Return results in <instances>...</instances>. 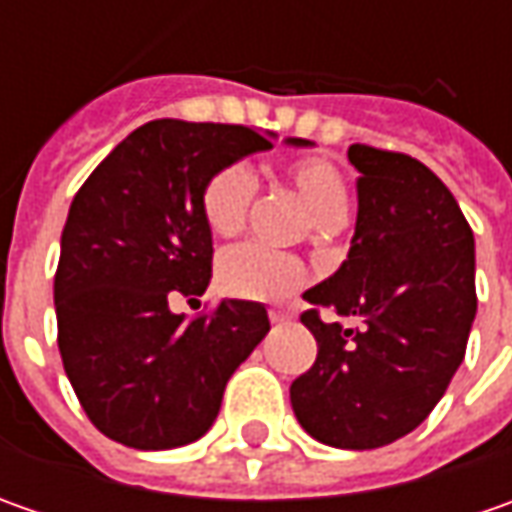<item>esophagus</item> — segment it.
<instances>
[{
    "mask_svg": "<svg viewBox=\"0 0 512 512\" xmlns=\"http://www.w3.org/2000/svg\"><path fill=\"white\" fill-rule=\"evenodd\" d=\"M270 322H273V325L290 322V313H287V310H282V307H273V310H270Z\"/></svg>",
    "mask_w": 512,
    "mask_h": 512,
    "instance_id": "34e87169",
    "label": "esophagus"
}]
</instances>
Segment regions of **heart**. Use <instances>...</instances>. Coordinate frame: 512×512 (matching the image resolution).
Returning a JSON list of instances; mask_svg holds the SVG:
<instances>
[{
	"mask_svg": "<svg viewBox=\"0 0 512 512\" xmlns=\"http://www.w3.org/2000/svg\"><path fill=\"white\" fill-rule=\"evenodd\" d=\"M285 179L319 225H342L350 210V193L336 165L319 156H302L287 162ZM253 199L256 179L245 165H227L216 170L202 193L207 227L219 236L239 233L245 227ZM305 279V265L299 259L253 242L230 247L219 262V282L227 293L253 302H282L305 285Z\"/></svg>",
	"mask_w": 512,
	"mask_h": 512,
	"instance_id": "obj_1",
	"label": "heart"
}]
</instances>
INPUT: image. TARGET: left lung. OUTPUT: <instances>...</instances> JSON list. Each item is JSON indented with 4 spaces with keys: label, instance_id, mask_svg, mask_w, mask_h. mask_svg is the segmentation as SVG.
Listing matches in <instances>:
<instances>
[{
    "label": "left lung",
    "instance_id": "8db88e82",
    "mask_svg": "<svg viewBox=\"0 0 512 512\" xmlns=\"http://www.w3.org/2000/svg\"><path fill=\"white\" fill-rule=\"evenodd\" d=\"M356 230L342 267L305 299L316 362L290 404L316 442L373 450L416 430L456 376L476 319V242L453 193L419 159L350 145ZM362 328L325 323L318 307Z\"/></svg>",
    "mask_w": 512,
    "mask_h": 512
}]
</instances>
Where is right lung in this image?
I'll return each instance as SVG.
<instances>
[{"mask_svg":"<svg viewBox=\"0 0 512 512\" xmlns=\"http://www.w3.org/2000/svg\"><path fill=\"white\" fill-rule=\"evenodd\" d=\"M273 142L245 125L156 119L73 196L53 279L59 353L88 419L113 442L170 450L202 439L227 379L267 336L259 302L227 299L190 322L170 302L210 285V176Z\"/></svg>","mask_w":512,"mask_h":512,"instance_id":"obj_1","label":"right lung"}]
</instances>
